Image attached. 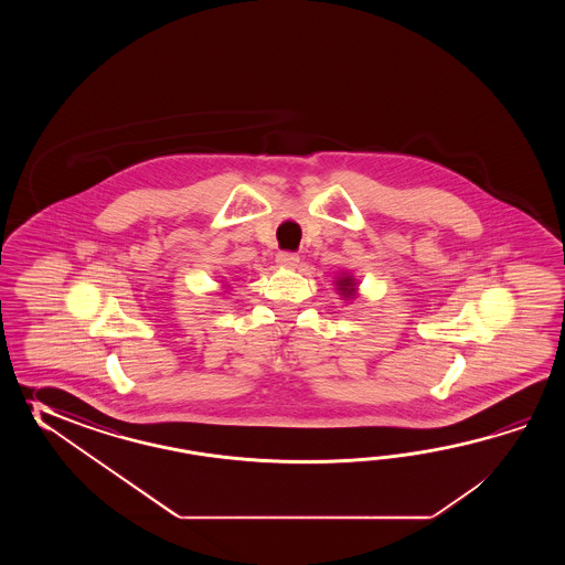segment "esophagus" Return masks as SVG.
Wrapping results in <instances>:
<instances>
[{
    "instance_id": "esophagus-1",
    "label": "esophagus",
    "mask_w": 565,
    "mask_h": 565,
    "mask_svg": "<svg viewBox=\"0 0 565 565\" xmlns=\"http://www.w3.org/2000/svg\"><path fill=\"white\" fill-rule=\"evenodd\" d=\"M277 263L280 268H295L299 265V256L295 253H278Z\"/></svg>"
}]
</instances>
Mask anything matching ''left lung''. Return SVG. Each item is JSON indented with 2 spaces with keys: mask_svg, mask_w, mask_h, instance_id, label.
<instances>
[{
  "mask_svg": "<svg viewBox=\"0 0 565 565\" xmlns=\"http://www.w3.org/2000/svg\"><path fill=\"white\" fill-rule=\"evenodd\" d=\"M335 287L343 299H355L358 297V280L351 277L349 273H341V277L335 278Z\"/></svg>",
  "mask_w": 565,
  "mask_h": 565,
  "instance_id": "obj_1",
  "label": "left lung"
}]
</instances>
